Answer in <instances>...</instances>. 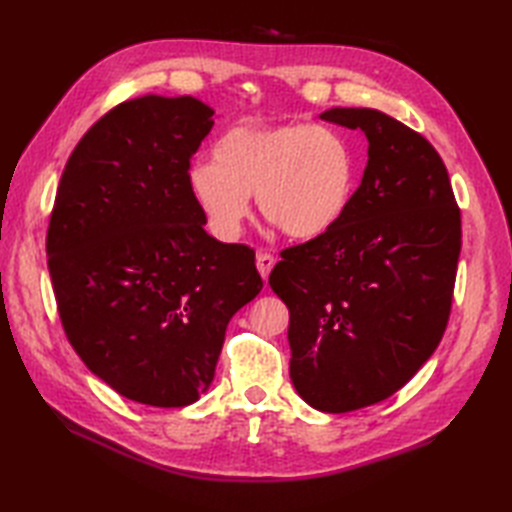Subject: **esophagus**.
<instances>
[{
    "label": "esophagus",
    "mask_w": 512,
    "mask_h": 512,
    "mask_svg": "<svg viewBox=\"0 0 512 512\" xmlns=\"http://www.w3.org/2000/svg\"><path fill=\"white\" fill-rule=\"evenodd\" d=\"M275 264H277V259L270 255V253H259L257 255V270H259V275H262L264 279H268L270 270L275 268Z\"/></svg>",
    "instance_id": "obj_1"
}]
</instances>
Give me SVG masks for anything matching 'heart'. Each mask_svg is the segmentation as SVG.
Segmentation results:
<instances>
[{"instance_id": "heart-1", "label": "heart", "mask_w": 512, "mask_h": 512, "mask_svg": "<svg viewBox=\"0 0 512 512\" xmlns=\"http://www.w3.org/2000/svg\"><path fill=\"white\" fill-rule=\"evenodd\" d=\"M213 158L193 162L187 187L220 239L242 231L253 193L281 231L295 239L319 237L341 222L356 187L352 143L314 123L233 125L215 140Z\"/></svg>"}]
</instances>
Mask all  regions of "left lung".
Returning a JSON list of instances; mask_svg holds the SVG:
<instances>
[{
	"label": "left lung",
	"mask_w": 512,
	"mask_h": 512,
	"mask_svg": "<svg viewBox=\"0 0 512 512\" xmlns=\"http://www.w3.org/2000/svg\"><path fill=\"white\" fill-rule=\"evenodd\" d=\"M321 118L365 134L361 187L339 224L281 253L268 284L290 312L297 394L345 413L396 394L436 352L462 222L429 140L369 107H332Z\"/></svg>",
	"instance_id": "obj_1"
}]
</instances>
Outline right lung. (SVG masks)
I'll return each instance as SVG.
<instances>
[{"instance_id":"obj_1","label":"right lung","mask_w":512,"mask_h":512,"mask_svg":"<svg viewBox=\"0 0 512 512\" xmlns=\"http://www.w3.org/2000/svg\"><path fill=\"white\" fill-rule=\"evenodd\" d=\"M213 114L195 96L121 103L74 147L54 200L46 253L63 330L140 405L198 400L228 321L264 288L253 250L206 233L187 187Z\"/></svg>"}]
</instances>
